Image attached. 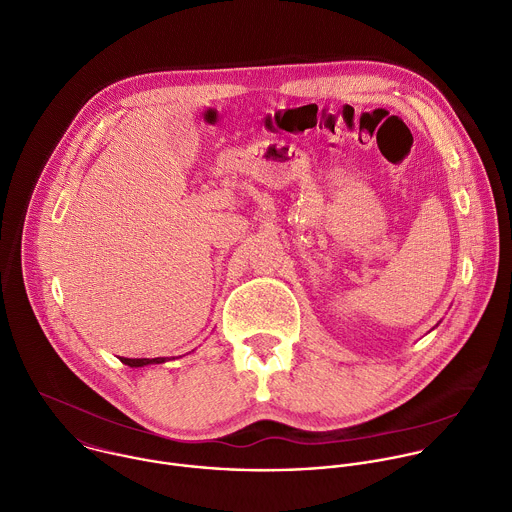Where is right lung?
Here are the masks:
<instances>
[{
  "label": "right lung",
  "mask_w": 512,
  "mask_h": 512,
  "mask_svg": "<svg viewBox=\"0 0 512 512\" xmlns=\"http://www.w3.org/2000/svg\"><path fill=\"white\" fill-rule=\"evenodd\" d=\"M120 360H122L124 364H128V366H132V368H138V366H146V364H162V362H166L168 358H122V356H120Z\"/></svg>",
  "instance_id": "right-lung-1"
}]
</instances>
